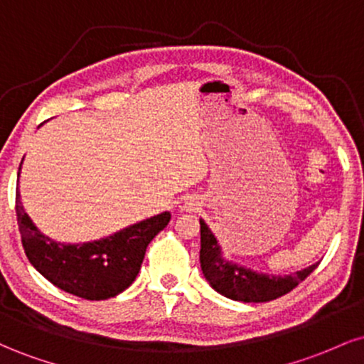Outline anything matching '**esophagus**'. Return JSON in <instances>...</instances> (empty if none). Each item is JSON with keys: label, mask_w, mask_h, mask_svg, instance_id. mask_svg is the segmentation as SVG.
I'll return each instance as SVG.
<instances>
[{"label": "esophagus", "mask_w": 364, "mask_h": 364, "mask_svg": "<svg viewBox=\"0 0 364 364\" xmlns=\"http://www.w3.org/2000/svg\"><path fill=\"white\" fill-rule=\"evenodd\" d=\"M200 208V202H196V198H188L185 202V210L195 212Z\"/></svg>", "instance_id": "1"}]
</instances>
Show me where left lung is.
Segmentation results:
<instances>
[{
    "instance_id": "1",
    "label": "left lung",
    "mask_w": 364,
    "mask_h": 364,
    "mask_svg": "<svg viewBox=\"0 0 364 364\" xmlns=\"http://www.w3.org/2000/svg\"><path fill=\"white\" fill-rule=\"evenodd\" d=\"M200 267L208 284L225 298L243 303H265L294 289L318 267V263L284 277L253 272L236 263L225 262L220 257L215 236L207 224L200 220Z\"/></svg>"
}]
</instances>
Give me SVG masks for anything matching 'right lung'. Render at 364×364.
Listing matches in <instances>:
<instances>
[{"label": "right lung", "instance_id": "right-lung-1", "mask_svg": "<svg viewBox=\"0 0 364 364\" xmlns=\"http://www.w3.org/2000/svg\"><path fill=\"white\" fill-rule=\"evenodd\" d=\"M15 210L28 262L61 291L90 301L112 298L132 286L149 243L171 220L169 212H162L104 240L63 245L41 235L23 210L18 191Z\"/></svg>", "mask_w": 364, "mask_h": 364}]
</instances>
